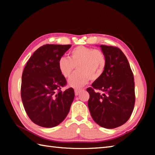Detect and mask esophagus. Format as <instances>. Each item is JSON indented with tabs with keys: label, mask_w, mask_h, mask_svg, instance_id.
<instances>
[{
	"label": "esophagus",
	"mask_w": 155,
	"mask_h": 155,
	"mask_svg": "<svg viewBox=\"0 0 155 155\" xmlns=\"http://www.w3.org/2000/svg\"><path fill=\"white\" fill-rule=\"evenodd\" d=\"M80 92H81V90H78V89L74 90V93L76 96H77V95L80 93Z\"/></svg>",
	"instance_id": "esophagus-1"
}]
</instances>
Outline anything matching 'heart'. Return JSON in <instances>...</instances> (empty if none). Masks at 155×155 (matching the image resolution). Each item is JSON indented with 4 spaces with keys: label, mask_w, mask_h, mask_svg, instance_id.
<instances>
[{
    "label": "heart",
    "mask_w": 155,
    "mask_h": 155,
    "mask_svg": "<svg viewBox=\"0 0 155 155\" xmlns=\"http://www.w3.org/2000/svg\"><path fill=\"white\" fill-rule=\"evenodd\" d=\"M107 61L103 52L84 46H78L70 52L68 58L61 57L58 61V68L61 74L68 78L77 67L78 72L69 78L68 84L75 88L86 85L89 79H99L106 67Z\"/></svg>",
    "instance_id": "1"
}]
</instances>
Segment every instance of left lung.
<instances>
[{"label": "left lung", "instance_id": "8db88e82", "mask_svg": "<svg viewBox=\"0 0 155 155\" xmlns=\"http://www.w3.org/2000/svg\"><path fill=\"white\" fill-rule=\"evenodd\" d=\"M100 47L107 64L101 78L87 89L90 94L88 107L95 123L102 127L114 128L126 123L133 111L134 76L120 49L112 46Z\"/></svg>", "mask_w": 155, "mask_h": 155}]
</instances>
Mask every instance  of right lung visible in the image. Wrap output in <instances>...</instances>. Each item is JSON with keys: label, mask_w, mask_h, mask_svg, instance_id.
Here are the masks:
<instances>
[{"label": "right lung", "mask_w": 155, "mask_h": 155, "mask_svg": "<svg viewBox=\"0 0 155 155\" xmlns=\"http://www.w3.org/2000/svg\"><path fill=\"white\" fill-rule=\"evenodd\" d=\"M71 45H45L29 58L22 75L21 98L28 117L45 128L57 126L67 117L74 98L72 88L61 91L67 84L58 68V61Z\"/></svg>", "instance_id": "obj_1"}]
</instances>
